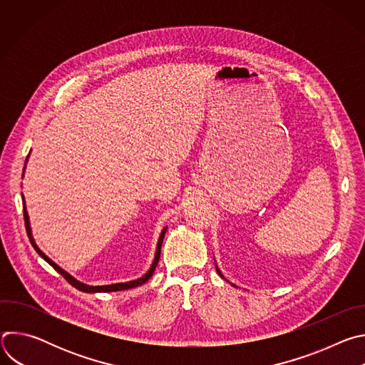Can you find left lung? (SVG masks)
<instances>
[{
  "label": "left lung",
  "instance_id": "left-lung-1",
  "mask_svg": "<svg viewBox=\"0 0 365 365\" xmlns=\"http://www.w3.org/2000/svg\"><path fill=\"white\" fill-rule=\"evenodd\" d=\"M217 272H218V274H220V276H221V277H224V276H222V274H221V272H220V270H218V267H217Z\"/></svg>",
  "mask_w": 365,
  "mask_h": 365
}]
</instances>
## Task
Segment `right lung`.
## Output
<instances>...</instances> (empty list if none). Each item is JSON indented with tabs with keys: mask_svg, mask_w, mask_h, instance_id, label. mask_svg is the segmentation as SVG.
<instances>
[{
	"mask_svg": "<svg viewBox=\"0 0 365 365\" xmlns=\"http://www.w3.org/2000/svg\"><path fill=\"white\" fill-rule=\"evenodd\" d=\"M26 163H27V159H26ZM24 224H26V231H27V235H29V238H30V242H31V245L34 247V250L37 251V254H38L41 258H44L46 262H47L51 267H53L55 270H58V273L62 274V276L68 280V283H71V284H72L73 287H76L78 290L86 292V293H95V292H118V290H127V289H133V287H137V286L144 284V283L153 276V273H154V270H155V266H158V263H159L162 242H163V238H165V234H166V228H165V230L162 231L160 237H159L158 250H155V255H154V262H153L150 270H148L143 277H140V279H137V280H133V282H127V283H115V284H107V286H89V284L81 283V282H78L76 279H73L69 273H66L63 269H61L58 264H55L53 262H51V259L36 245V242H34V240H33V237H31V230H30L29 215H27V212H26V206H24Z\"/></svg>",
	"mask_w": 365,
	"mask_h": 365,
	"instance_id": "add662e5",
	"label": "right lung"
}]
</instances>
